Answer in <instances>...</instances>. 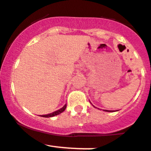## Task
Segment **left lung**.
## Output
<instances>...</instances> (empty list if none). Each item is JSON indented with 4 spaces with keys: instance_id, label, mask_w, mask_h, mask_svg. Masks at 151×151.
Here are the masks:
<instances>
[{
    "instance_id": "obj_1",
    "label": "left lung",
    "mask_w": 151,
    "mask_h": 151,
    "mask_svg": "<svg viewBox=\"0 0 151 151\" xmlns=\"http://www.w3.org/2000/svg\"><path fill=\"white\" fill-rule=\"evenodd\" d=\"M93 107H95V106H93ZM95 108H96V107H95ZM103 111H105V112H114V111H110V110H106V109L103 110Z\"/></svg>"
}]
</instances>
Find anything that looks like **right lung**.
I'll return each mask as SVG.
<instances>
[{"instance_id":"right-lung-1","label":"right lung","mask_w":151,"mask_h":151,"mask_svg":"<svg viewBox=\"0 0 151 151\" xmlns=\"http://www.w3.org/2000/svg\"><path fill=\"white\" fill-rule=\"evenodd\" d=\"M66 106H67V104H65V106H64L62 107V108H61V109H60L57 110V111H55V112H52V113L48 114V115H40V116H42V117H45V118L53 117V116H55V115H59V114H61V112H64V111H65V109H66Z\"/></svg>"}]
</instances>
